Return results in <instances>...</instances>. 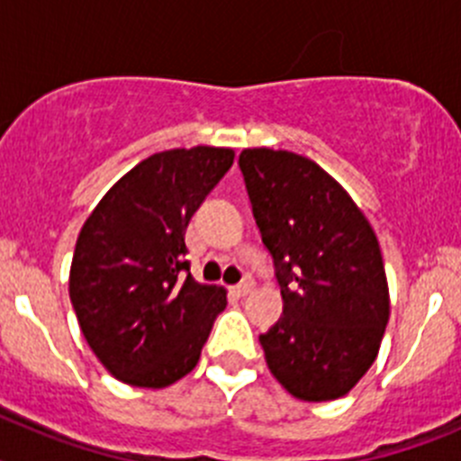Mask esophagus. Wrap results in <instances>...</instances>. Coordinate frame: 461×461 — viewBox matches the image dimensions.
<instances>
[{
	"instance_id": "34e87169",
	"label": "esophagus",
	"mask_w": 461,
	"mask_h": 461,
	"mask_svg": "<svg viewBox=\"0 0 461 461\" xmlns=\"http://www.w3.org/2000/svg\"><path fill=\"white\" fill-rule=\"evenodd\" d=\"M251 291H254V281H251V279H244L242 284H238V286H233L235 295H249Z\"/></svg>"
}]
</instances>
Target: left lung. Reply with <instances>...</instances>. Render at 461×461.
I'll list each match as a JSON object with an SVG mask.
<instances>
[{"instance_id":"8db88e82","label":"left lung","mask_w":461,"mask_h":461,"mask_svg":"<svg viewBox=\"0 0 461 461\" xmlns=\"http://www.w3.org/2000/svg\"><path fill=\"white\" fill-rule=\"evenodd\" d=\"M240 170L284 300L281 319L258 337L267 367L303 402L344 397L376 360L390 319L376 233L312 158L249 148Z\"/></svg>"}]
</instances>
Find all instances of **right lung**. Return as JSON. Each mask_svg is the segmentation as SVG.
Segmentation results:
<instances>
[{"mask_svg": "<svg viewBox=\"0 0 461 461\" xmlns=\"http://www.w3.org/2000/svg\"><path fill=\"white\" fill-rule=\"evenodd\" d=\"M233 158L207 145L152 154L80 228L68 295L94 356L126 385L157 390L186 376L226 309V288L191 276L185 233Z\"/></svg>", "mask_w": 461, "mask_h": 461, "instance_id": "add662e5", "label": "right lung"}]
</instances>
